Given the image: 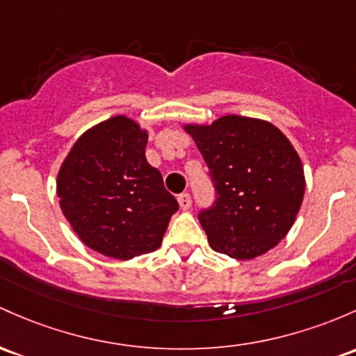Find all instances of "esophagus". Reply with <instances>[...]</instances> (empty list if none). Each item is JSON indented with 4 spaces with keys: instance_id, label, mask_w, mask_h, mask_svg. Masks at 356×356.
<instances>
[{
    "instance_id": "esophagus-1",
    "label": "esophagus",
    "mask_w": 356,
    "mask_h": 356,
    "mask_svg": "<svg viewBox=\"0 0 356 356\" xmlns=\"http://www.w3.org/2000/svg\"><path fill=\"white\" fill-rule=\"evenodd\" d=\"M177 201H179V206H181V209H184V211L189 209L191 204H193V199H191V196L187 193L179 194Z\"/></svg>"
}]
</instances>
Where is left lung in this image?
I'll use <instances>...</instances> for the list:
<instances>
[{
	"label": "left lung",
	"mask_w": 356,
	"mask_h": 356,
	"mask_svg": "<svg viewBox=\"0 0 356 356\" xmlns=\"http://www.w3.org/2000/svg\"><path fill=\"white\" fill-rule=\"evenodd\" d=\"M182 128L193 136L216 187L214 206L199 214L209 247L236 260L277 247L291 232L306 189L291 140L270 121L240 115Z\"/></svg>",
	"instance_id": "obj_1"
}]
</instances>
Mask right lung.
Wrapping results in <instances>:
<instances>
[{"label":"right lung","mask_w":356,"mask_h":356,"mask_svg":"<svg viewBox=\"0 0 356 356\" xmlns=\"http://www.w3.org/2000/svg\"><path fill=\"white\" fill-rule=\"evenodd\" d=\"M148 130L116 115L86 130L58 169V204L88 248L131 260L162 245L177 201L145 159Z\"/></svg>","instance_id":"obj_1"}]
</instances>
